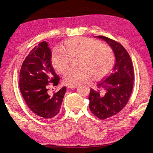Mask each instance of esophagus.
<instances>
[{"mask_svg": "<svg viewBox=\"0 0 153 153\" xmlns=\"http://www.w3.org/2000/svg\"><path fill=\"white\" fill-rule=\"evenodd\" d=\"M77 87V85H68V89H74V88H76Z\"/></svg>", "mask_w": 153, "mask_h": 153, "instance_id": "esophagus-1", "label": "esophagus"}]
</instances>
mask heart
<instances>
[{
  "label": "heart",
  "mask_w": 153,
  "mask_h": 153,
  "mask_svg": "<svg viewBox=\"0 0 153 153\" xmlns=\"http://www.w3.org/2000/svg\"><path fill=\"white\" fill-rule=\"evenodd\" d=\"M65 51L57 49L53 53L51 63L59 74H63L70 65V59L79 58L78 69H71L65 74L63 82L69 85H77L94 76L100 78L113 67L114 58L111 49L98 41L85 37H74L64 43Z\"/></svg>",
  "instance_id": "heart-1"
}]
</instances>
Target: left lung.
I'll return each mask as SVG.
<instances>
[{"mask_svg":"<svg viewBox=\"0 0 153 153\" xmlns=\"http://www.w3.org/2000/svg\"><path fill=\"white\" fill-rule=\"evenodd\" d=\"M112 48L116 62L109 76L97 84V90L91 89L90 109L100 119L118 114L126 105L133 88L134 69L132 60L124 47L104 36H96Z\"/></svg>","mask_w":153,"mask_h":153,"instance_id":"obj_1","label":"left lung"}]
</instances>
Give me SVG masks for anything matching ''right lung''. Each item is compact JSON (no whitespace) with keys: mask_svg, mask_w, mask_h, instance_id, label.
<instances>
[{"mask_svg":"<svg viewBox=\"0 0 153 153\" xmlns=\"http://www.w3.org/2000/svg\"><path fill=\"white\" fill-rule=\"evenodd\" d=\"M51 52L45 41L35 46L26 57L20 71L19 88L28 107L44 118L55 117L62 106L66 88L48 94L50 84L57 86L59 77L51 65Z\"/></svg>","mask_w":153,"mask_h":153,"instance_id":"obj_1","label":"right lung"}]
</instances>
